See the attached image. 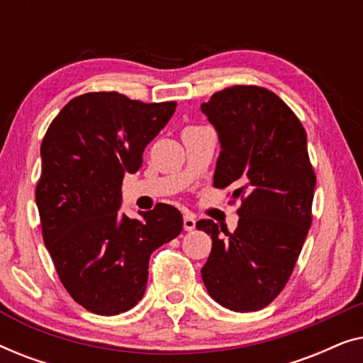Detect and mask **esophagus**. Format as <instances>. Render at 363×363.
I'll return each instance as SVG.
<instances>
[{"instance_id": "obj_1", "label": "esophagus", "mask_w": 363, "mask_h": 363, "mask_svg": "<svg viewBox=\"0 0 363 363\" xmlns=\"http://www.w3.org/2000/svg\"><path fill=\"white\" fill-rule=\"evenodd\" d=\"M196 226V220L193 215H185L183 216V228H185V231H193Z\"/></svg>"}]
</instances>
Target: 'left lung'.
<instances>
[{
	"label": "left lung",
	"mask_w": 363,
	"mask_h": 363,
	"mask_svg": "<svg viewBox=\"0 0 363 363\" xmlns=\"http://www.w3.org/2000/svg\"><path fill=\"white\" fill-rule=\"evenodd\" d=\"M201 112L221 145L213 185L241 198L235 233L196 223L213 241L203 282L226 309L259 311L284 289L311 228L315 175L306 130L274 92L256 86L213 94Z\"/></svg>",
	"instance_id": "left-lung-1"
}]
</instances>
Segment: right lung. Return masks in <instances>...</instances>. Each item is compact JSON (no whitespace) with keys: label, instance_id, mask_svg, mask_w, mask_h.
<instances>
[{"label":"right lung","instance_id":"right-lung-1","mask_svg":"<svg viewBox=\"0 0 363 363\" xmlns=\"http://www.w3.org/2000/svg\"><path fill=\"white\" fill-rule=\"evenodd\" d=\"M175 102L143 104L118 92L72 99L41 143L36 205L43 238L72 299L117 315L142 299L148 259L183 230L182 213L160 203L122 215V180L142 167L143 150L167 125Z\"/></svg>","mask_w":363,"mask_h":363}]
</instances>
